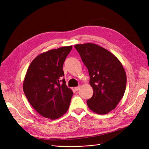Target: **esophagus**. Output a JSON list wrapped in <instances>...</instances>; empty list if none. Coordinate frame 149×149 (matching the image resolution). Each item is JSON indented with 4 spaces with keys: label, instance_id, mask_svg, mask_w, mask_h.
Listing matches in <instances>:
<instances>
[{
    "label": "esophagus",
    "instance_id": "1",
    "mask_svg": "<svg viewBox=\"0 0 149 149\" xmlns=\"http://www.w3.org/2000/svg\"><path fill=\"white\" fill-rule=\"evenodd\" d=\"M80 88H81V86H77V87L75 88V90L78 91V90H79V89H80Z\"/></svg>",
    "mask_w": 149,
    "mask_h": 149
}]
</instances>
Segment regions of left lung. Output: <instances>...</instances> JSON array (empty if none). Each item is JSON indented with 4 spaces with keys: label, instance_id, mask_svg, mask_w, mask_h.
<instances>
[{
    "label": "left lung",
    "instance_id": "8db88e82",
    "mask_svg": "<svg viewBox=\"0 0 149 149\" xmlns=\"http://www.w3.org/2000/svg\"><path fill=\"white\" fill-rule=\"evenodd\" d=\"M75 48L87 67L93 89L87 100L95 113L106 114L114 109L123 97L126 87V75L117 58L105 48L93 43L75 44Z\"/></svg>",
    "mask_w": 149,
    "mask_h": 149
}]
</instances>
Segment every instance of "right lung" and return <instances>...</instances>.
<instances>
[{"label":"right lung","mask_w":149,"mask_h":149,"mask_svg":"<svg viewBox=\"0 0 149 149\" xmlns=\"http://www.w3.org/2000/svg\"><path fill=\"white\" fill-rule=\"evenodd\" d=\"M72 46L41 53L31 62L24 79L23 91L41 116L56 119L67 112L73 95L66 85L63 65Z\"/></svg>","instance_id":"obj_1"}]
</instances>
